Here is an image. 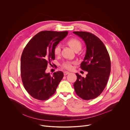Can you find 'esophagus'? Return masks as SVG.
<instances>
[{
    "instance_id": "34e87169",
    "label": "esophagus",
    "mask_w": 130,
    "mask_h": 130,
    "mask_svg": "<svg viewBox=\"0 0 130 130\" xmlns=\"http://www.w3.org/2000/svg\"><path fill=\"white\" fill-rule=\"evenodd\" d=\"M69 73V72H68V71H64V76H66V75H68Z\"/></svg>"
}]
</instances>
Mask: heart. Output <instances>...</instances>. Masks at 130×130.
Returning a JSON list of instances; mask_svg holds the SVG:
<instances>
[{
    "instance_id": "obj_1",
    "label": "heart",
    "mask_w": 130,
    "mask_h": 130,
    "mask_svg": "<svg viewBox=\"0 0 130 130\" xmlns=\"http://www.w3.org/2000/svg\"><path fill=\"white\" fill-rule=\"evenodd\" d=\"M66 44L69 46L72 49H73L75 51L77 50H80L82 47V44L81 42L76 39V38H70L67 42ZM61 47L60 46H57L54 49V55H59L61 53ZM74 63L67 61L64 62L62 64V67L67 70H71L72 69V64Z\"/></svg>"
}]
</instances>
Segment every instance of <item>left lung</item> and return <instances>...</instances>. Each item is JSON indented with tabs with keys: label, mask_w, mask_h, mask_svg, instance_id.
Masks as SVG:
<instances>
[{
	"label": "left lung",
	"mask_w": 130,
	"mask_h": 130,
	"mask_svg": "<svg viewBox=\"0 0 130 130\" xmlns=\"http://www.w3.org/2000/svg\"><path fill=\"white\" fill-rule=\"evenodd\" d=\"M85 42L86 55L81 68L88 72L86 78L76 73L73 86L77 95L85 100L98 97L104 89L110 72V60L103 42L94 34L87 32L75 31Z\"/></svg>",
	"instance_id": "left-lung-1"
}]
</instances>
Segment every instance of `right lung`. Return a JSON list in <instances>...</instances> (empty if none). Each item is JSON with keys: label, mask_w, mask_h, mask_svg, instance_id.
<instances>
[{"label": "right lung", "mask_w": 130, "mask_h": 130, "mask_svg": "<svg viewBox=\"0 0 130 130\" xmlns=\"http://www.w3.org/2000/svg\"><path fill=\"white\" fill-rule=\"evenodd\" d=\"M68 31H43L36 34L25 47L21 57V72L24 86L29 94L46 100L55 92L64 77L62 71L46 73L48 64L55 59L54 49L67 35Z\"/></svg>", "instance_id": "1"}]
</instances>
